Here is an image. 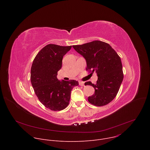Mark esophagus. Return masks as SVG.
<instances>
[{
  "instance_id": "34e87169",
  "label": "esophagus",
  "mask_w": 150,
  "mask_h": 150,
  "mask_svg": "<svg viewBox=\"0 0 150 150\" xmlns=\"http://www.w3.org/2000/svg\"><path fill=\"white\" fill-rule=\"evenodd\" d=\"M79 85H81V86H83V85H84V82H82V81H79Z\"/></svg>"
}]
</instances>
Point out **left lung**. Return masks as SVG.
<instances>
[{
	"label": "left lung",
	"mask_w": 150,
	"mask_h": 150,
	"mask_svg": "<svg viewBox=\"0 0 150 150\" xmlns=\"http://www.w3.org/2000/svg\"><path fill=\"white\" fill-rule=\"evenodd\" d=\"M86 60V71L96 72V84L88 81L85 85H91L94 94L88 97V101L96 106L110 103L116 96L123 79L121 59L116 51L105 42L96 40L82 45L72 46Z\"/></svg>",
	"instance_id": "obj_1"
}]
</instances>
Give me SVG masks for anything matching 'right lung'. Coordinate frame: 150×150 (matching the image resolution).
<instances>
[{
    "instance_id": "1",
    "label": "right lung",
    "mask_w": 150,
    "mask_h": 150,
    "mask_svg": "<svg viewBox=\"0 0 150 150\" xmlns=\"http://www.w3.org/2000/svg\"><path fill=\"white\" fill-rule=\"evenodd\" d=\"M71 47L47 45L37 53L32 64L30 78L35 94L46 108L53 111L67 108L72 88L79 85L75 80L60 81L57 78L63 57Z\"/></svg>"
}]
</instances>
